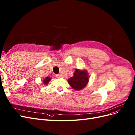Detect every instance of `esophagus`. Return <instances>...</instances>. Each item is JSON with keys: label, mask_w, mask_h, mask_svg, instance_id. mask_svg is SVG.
Returning <instances> with one entry per match:
<instances>
[{"label": "esophagus", "mask_w": 135, "mask_h": 135, "mask_svg": "<svg viewBox=\"0 0 135 135\" xmlns=\"http://www.w3.org/2000/svg\"><path fill=\"white\" fill-rule=\"evenodd\" d=\"M56 77L57 78H63L64 76L62 75V74H59V75H56Z\"/></svg>", "instance_id": "obj_1"}]
</instances>
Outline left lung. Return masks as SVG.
<instances>
[{
    "label": "left lung",
    "mask_w": 135,
    "mask_h": 135,
    "mask_svg": "<svg viewBox=\"0 0 135 135\" xmlns=\"http://www.w3.org/2000/svg\"><path fill=\"white\" fill-rule=\"evenodd\" d=\"M89 81L88 72L86 69H76L73 73V76L69 78L68 82L71 88L79 91L85 88Z\"/></svg>",
    "instance_id": "obj_1"
}]
</instances>
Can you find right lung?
Listing matches in <instances>:
<instances>
[{
  "instance_id": "right-lung-1",
  "label": "right lung",
  "mask_w": 135,
  "mask_h": 135,
  "mask_svg": "<svg viewBox=\"0 0 135 135\" xmlns=\"http://www.w3.org/2000/svg\"><path fill=\"white\" fill-rule=\"evenodd\" d=\"M51 80V78L50 77H45V79H44V80H42V82L43 84H44V85H46L49 84V82L50 81V80Z\"/></svg>"
}]
</instances>
